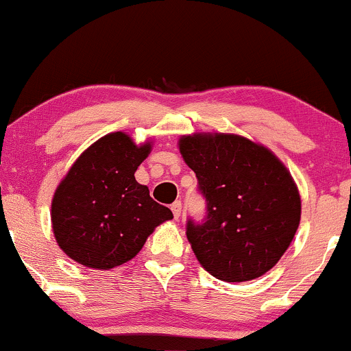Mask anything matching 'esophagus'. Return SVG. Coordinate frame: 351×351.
<instances>
[{"label":"esophagus","mask_w":351,"mask_h":351,"mask_svg":"<svg viewBox=\"0 0 351 351\" xmlns=\"http://www.w3.org/2000/svg\"><path fill=\"white\" fill-rule=\"evenodd\" d=\"M171 211H173V216H175V219H178L181 216V201H175V203L171 204Z\"/></svg>","instance_id":"obj_1"}]
</instances>
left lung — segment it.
Returning <instances> with one entry per match:
<instances>
[{
    "instance_id": "left-lung-1",
    "label": "left lung",
    "mask_w": 351,
    "mask_h": 351,
    "mask_svg": "<svg viewBox=\"0 0 351 351\" xmlns=\"http://www.w3.org/2000/svg\"><path fill=\"white\" fill-rule=\"evenodd\" d=\"M178 145L206 199L203 223L186 224L199 264L226 282L271 271L300 223V195L291 171L269 148L241 135H184Z\"/></svg>"
}]
</instances>
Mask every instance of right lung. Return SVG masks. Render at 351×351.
Masks as SVG:
<instances>
[{
    "label": "right lung",
    "instance_id": "add662e5",
    "mask_svg": "<svg viewBox=\"0 0 351 351\" xmlns=\"http://www.w3.org/2000/svg\"><path fill=\"white\" fill-rule=\"evenodd\" d=\"M152 142L135 145L123 132L92 143L60 181L51 204L54 237L75 263L92 269L134 259L156 226L173 213L152 199L135 171Z\"/></svg>",
    "mask_w": 351,
    "mask_h": 351
}]
</instances>
